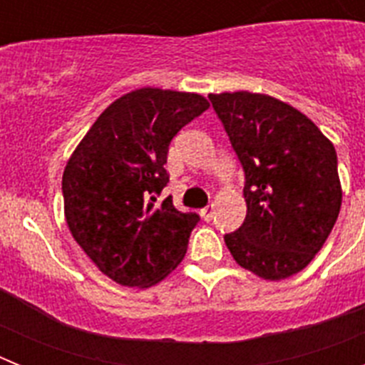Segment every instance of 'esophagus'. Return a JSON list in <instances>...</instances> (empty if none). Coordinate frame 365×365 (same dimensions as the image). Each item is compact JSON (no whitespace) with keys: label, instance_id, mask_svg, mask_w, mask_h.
<instances>
[{"label":"esophagus","instance_id":"1","mask_svg":"<svg viewBox=\"0 0 365 365\" xmlns=\"http://www.w3.org/2000/svg\"><path fill=\"white\" fill-rule=\"evenodd\" d=\"M214 212H215L214 205H208V206H205V208H202V210H201V217L205 219V221H210V219H212V215H214Z\"/></svg>","mask_w":365,"mask_h":365}]
</instances>
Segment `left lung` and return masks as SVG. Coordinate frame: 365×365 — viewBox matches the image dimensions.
Listing matches in <instances>:
<instances>
[{
	"instance_id": "left-lung-1",
	"label": "left lung",
	"mask_w": 365,
	"mask_h": 365,
	"mask_svg": "<svg viewBox=\"0 0 365 365\" xmlns=\"http://www.w3.org/2000/svg\"><path fill=\"white\" fill-rule=\"evenodd\" d=\"M245 170L247 217L225 243L267 282L291 278L320 252L341 206L336 150L302 111L270 95L210 93Z\"/></svg>"
}]
</instances>
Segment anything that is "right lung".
Listing matches in <instances>:
<instances>
[{
	"label": "right lung",
	"instance_id": "1",
	"mask_svg": "<svg viewBox=\"0 0 365 365\" xmlns=\"http://www.w3.org/2000/svg\"><path fill=\"white\" fill-rule=\"evenodd\" d=\"M208 106L197 93L140 87L109 104L71 153L62 177L67 227L118 285H157L185 257L197 214L157 195L172 138Z\"/></svg>",
	"mask_w": 365,
	"mask_h": 365
}]
</instances>
